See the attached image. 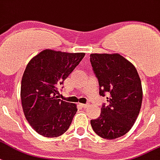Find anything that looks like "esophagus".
<instances>
[{"instance_id": "obj_1", "label": "esophagus", "mask_w": 160, "mask_h": 160, "mask_svg": "<svg viewBox=\"0 0 160 160\" xmlns=\"http://www.w3.org/2000/svg\"><path fill=\"white\" fill-rule=\"evenodd\" d=\"M80 106L82 108H88V106H89V104L88 103H86V104H84V103H81L80 104Z\"/></svg>"}]
</instances>
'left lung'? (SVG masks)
I'll list each match as a JSON object with an SVG mask.
<instances>
[{
    "label": "left lung",
    "instance_id": "left-lung-1",
    "mask_svg": "<svg viewBox=\"0 0 160 160\" xmlns=\"http://www.w3.org/2000/svg\"><path fill=\"white\" fill-rule=\"evenodd\" d=\"M90 61L100 95H109L108 105L103 104L100 116L91 120L92 129L104 139L122 137L133 126L142 107V88L137 68L118 53H93Z\"/></svg>",
    "mask_w": 160,
    "mask_h": 160
}]
</instances>
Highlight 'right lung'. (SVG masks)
Instances as JSON below:
<instances>
[{
    "instance_id": "right-lung-1",
    "label": "right lung",
    "mask_w": 160,
    "mask_h": 160,
    "mask_svg": "<svg viewBox=\"0 0 160 160\" xmlns=\"http://www.w3.org/2000/svg\"><path fill=\"white\" fill-rule=\"evenodd\" d=\"M85 53H68L46 49L30 60L21 81L23 113L37 133L46 137L61 136L70 126L76 104L59 99L62 85Z\"/></svg>"
}]
</instances>
